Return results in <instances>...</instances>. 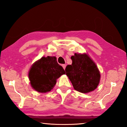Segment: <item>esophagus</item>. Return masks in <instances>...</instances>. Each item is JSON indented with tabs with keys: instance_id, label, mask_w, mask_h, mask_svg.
<instances>
[{
	"instance_id": "1",
	"label": "esophagus",
	"mask_w": 127,
	"mask_h": 127,
	"mask_svg": "<svg viewBox=\"0 0 127 127\" xmlns=\"http://www.w3.org/2000/svg\"><path fill=\"white\" fill-rule=\"evenodd\" d=\"M62 66H63V68H64V69H65V67H66V65H65V64H62Z\"/></svg>"
}]
</instances>
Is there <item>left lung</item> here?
<instances>
[{
  "instance_id": "left-lung-1",
  "label": "left lung",
  "mask_w": 127,
  "mask_h": 127,
  "mask_svg": "<svg viewBox=\"0 0 127 127\" xmlns=\"http://www.w3.org/2000/svg\"><path fill=\"white\" fill-rule=\"evenodd\" d=\"M70 58L72 64L66 66L65 72L74 90L85 94L94 91L100 79L95 63L85 54L76 53Z\"/></svg>"
}]
</instances>
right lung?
I'll use <instances>...</instances> for the list:
<instances>
[{"instance_id": "1", "label": "right lung", "mask_w": 127, "mask_h": 127, "mask_svg": "<svg viewBox=\"0 0 127 127\" xmlns=\"http://www.w3.org/2000/svg\"><path fill=\"white\" fill-rule=\"evenodd\" d=\"M65 74V70L58 63L55 57H42L35 62L30 69L29 77L31 86L41 93L51 91L57 79Z\"/></svg>"}]
</instances>
